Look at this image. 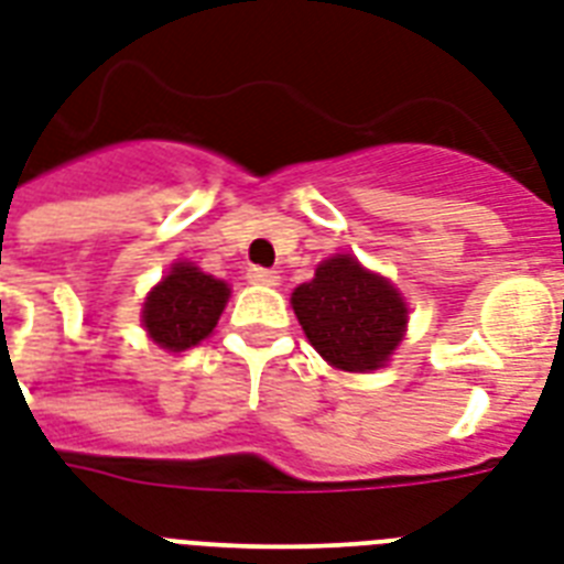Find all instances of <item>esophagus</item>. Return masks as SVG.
I'll return each instance as SVG.
<instances>
[{"instance_id":"esophagus-1","label":"esophagus","mask_w":564,"mask_h":564,"mask_svg":"<svg viewBox=\"0 0 564 564\" xmlns=\"http://www.w3.org/2000/svg\"><path fill=\"white\" fill-rule=\"evenodd\" d=\"M248 281L260 283V286H278L281 274L274 272V269H263V265H251L248 269Z\"/></svg>"}]
</instances>
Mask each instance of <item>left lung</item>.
<instances>
[{
    "label": "left lung",
    "mask_w": 564,
    "mask_h": 564,
    "mask_svg": "<svg viewBox=\"0 0 564 564\" xmlns=\"http://www.w3.org/2000/svg\"><path fill=\"white\" fill-rule=\"evenodd\" d=\"M304 334L330 366L345 371L380 369L406 327V304L392 283L366 272L351 254H336L316 278L292 292Z\"/></svg>",
    "instance_id": "1"
}]
</instances>
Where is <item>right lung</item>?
<instances>
[{
    "instance_id": "add662e5",
    "label": "right lung",
    "mask_w": 564,
    "mask_h": 564,
    "mask_svg": "<svg viewBox=\"0 0 564 564\" xmlns=\"http://www.w3.org/2000/svg\"><path fill=\"white\" fill-rule=\"evenodd\" d=\"M228 301V283L198 272L189 263H175L145 299L143 325L166 351H187L210 334Z\"/></svg>"
}]
</instances>
